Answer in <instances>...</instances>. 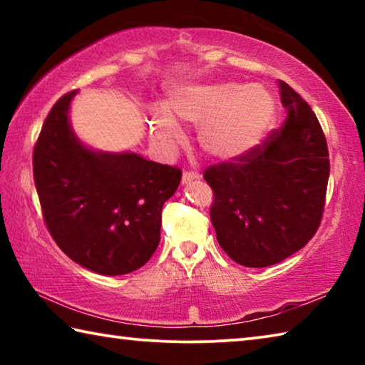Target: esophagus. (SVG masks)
<instances>
[{
    "instance_id": "obj_1",
    "label": "esophagus",
    "mask_w": 365,
    "mask_h": 365,
    "mask_svg": "<svg viewBox=\"0 0 365 365\" xmlns=\"http://www.w3.org/2000/svg\"><path fill=\"white\" fill-rule=\"evenodd\" d=\"M195 178H197V174L195 170H185L183 175H182V182L183 183H188L191 180H195Z\"/></svg>"
}]
</instances>
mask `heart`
Segmentation results:
<instances>
[{
    "mask_svg": "<svg viewBox=\"0 0 365 365\" xmlns=\"http://www.w3.org/2000/svg\"><path fill=\"white\" fill-rule=\"evenodd\" d=\"M277 104L262 85L233 82L187 83L170 91L168 109L151 113V137L163 151H174L183 133L174 120L200 128L209 156L235 159L251 151L275 120Z\"/></svg>",
    "mask_w": 365,
    "mask_h": 365,
    "instance_id": "obj_1",
    "label": "heart"
}]
</instances>
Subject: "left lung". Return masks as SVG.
Segmentation results:
<instances>
[{"label":"left lung","mask_w":365,"mask_h":365,"mask_svg":"<svg viewBox=\"0 0 365 365\" xmlns=\"http://www.w3.org/2000/svg\"><path fill=\"white\" fill-rule=\"evenodd\" d=\"M287 119L243 156L212 164L211 222L220 248L245 267H267L316 235L330 175L329 148L311 106L280 82Z\"/></svg>","instance_id":"8db88e82"}]
</instances>
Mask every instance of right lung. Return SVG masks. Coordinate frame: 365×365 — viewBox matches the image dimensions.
<instances>
[{
    "mask_svg": "<svg viewBox=\"0 0 365 365\" xmlns=\"http://www.w3.org/2000/svg\"><path fill=\"white\" fill-rule=\"evenodd\" d=\"M69 91L49 110L34 148V180L45 225L73 262L101 275L145 265L160 238V211L182 170L135 153H95L69 125Z\"/></svg>",
    "mask_w": 365,
    "mask_h": 365,
    "instance_id": "1",
    "label": "right lung"
}]
</instances>
